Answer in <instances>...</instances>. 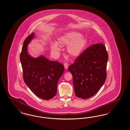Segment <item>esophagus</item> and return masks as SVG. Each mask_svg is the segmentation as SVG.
Masks as SVG:
<instances>
[{
	"instance_id": "esophagus-1",
	"label": "esophagus",
	"mask_w": 130,
	"mask_h": 130,
	"mask_svg": "<svg viewBox=\"0 0 130 130\" xmlns=\"http://www.w3.org/2000/svg\"><path fill=\"white\" fill-rule=\"evenodd\" d=\"M64 66L65 69L66 70H67L68 68V67H69V66H68V64L67 63H65L64 64Z\"/></svg>"
}]
</instances>
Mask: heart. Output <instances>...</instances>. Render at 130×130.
<instances>
[{
    "label": "heart",
    "instance_id": "b5f03b06",
    "mask_svg": "<svg viewBox=\"0 0 130 130\" xmlns=\"http://www.w3.org/2000/svg\"><path fill=\"white\" fill-rule=\"evenodd\" d=\"M58 42L61 44H69L68 51L73 56L78 57L83 51L86 46L87 40L77 31H69L60 37ZM57 42H54L51 45L52 50L57 52L60 49V45Z\"/></svg>",
    "mask_w": 130,
    "mask_h": 130
}]
</instances>
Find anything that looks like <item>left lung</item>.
<instances>
[{
	"mask_svg": "<svg viewBox=\"0 0 130 130\" xmlns=\"http://www.w3.org/2000/svg\"><path fill=\"white\" fill-rule=\"evenodd\" d=\"M108 54L103 43L88 48L69 68L75 95L87 99L96 93L106 78Z\"/></svg>",
	"mask_w": 130,
	"mask_h": 130,
	"instance_id": "1",
	"label": "left lung"
}]
</instances>
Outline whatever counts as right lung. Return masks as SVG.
<instances>
[{"label": "right lung", "mask_w": 130, "mask_h": 130, "mask_svg": "<svg viewBox=\"0 0 130 130\" xmlns=\"http://www.w3.org/2000/svg\"><path fill=\"white\" fill-rule=\"evenodd\" d=\"M35 37L32 33L24 42L20 61L25 83L37 97L48 100L57 94L59 79L64 67L62 63L48 60L44 56L31 57L28 52V44Z\"/></svg>", "instance_id": "1"}]
</instances>
